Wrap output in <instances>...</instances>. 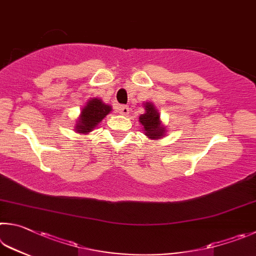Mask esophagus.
I'll list each match as a JSON object with an SVG mask.
<instances>
[{"instance_id":"obj_1","label":"esophagus","mask_w":256,"mask_h":256,"mask_svg":"<svg viewBox=\"0 0 256 256\" xmlns=\"http://www.w3.org/2000/svg\"><path fill=\"white\" fill-rule=\"evenodd\" d=\"M129 112H130V109H129V106H119V114H120L128 116Z\"/></svg>"}]
</instances>
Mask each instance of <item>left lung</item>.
I'll use <instances>...</instances> for the list:
<instances>
[{
  "label": "left lung",
  "mask_w": 256,
  "mask_h": 256,
  "mask_svg": "<svg viewBox=\"0 0 256 256\" xmlns=\"http://www.w3.org/2000/svg\"><path fill=\"white\" fill-rule=\"evenodd\" d=\"M144 106L145 114L140 116V122L144 126L145 135L150 138V140L162 138L163 136H165L166 129L160 124L158 111L155 109L154 104L150 102H146Z\"/></svg>",
  "instance_id": "left-lung-1"
}]
</instances>
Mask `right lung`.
Wrapping results in <instances>:
<instances>
[{
	"instance_id": "obj_1",
	"label": "right lung",
	"mask_w": 256,
	"mask_h": 256,
	"mask_svg": "<svg viewBox=\"0 0 256 256\" xmlns=\"http://www.w3.org/2000/svg\"><path fill=\"white\" fill-rule=\"evenodd\" d=\"M111 110L112 108L103 103L101 98H91L80 111L78 120L76 121L75 132L80 134L92 132L104 119V116L110 114Z\"/></svg>"
}]
</instances>
